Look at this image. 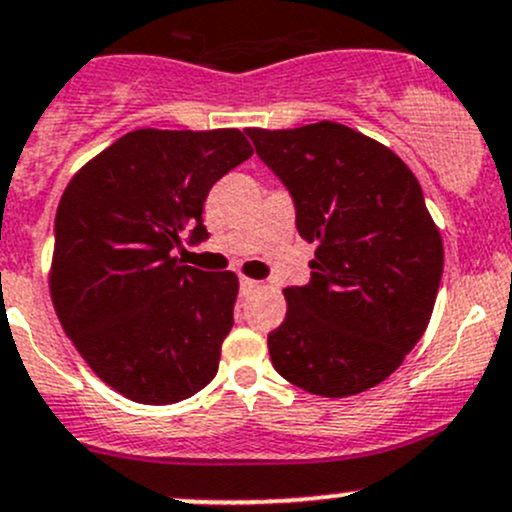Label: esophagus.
<instances>
[{
	"instance_id": "34e87169",
	"label": "esophagus",
	"mask_w": 512,
	"mask_h": 512,
	"mask_svg": "<svg viewBox=\"0 0 512 512\" xmlns=\"http://www.w3.org/2000/svg\"><path fill=\"white\" fill-rule=\"evenodd\" d=\"M257 289H260V282H255V279H247V277L240 279V294H242V297H250V294H255Z\"/></svg>"
}]
</instances>
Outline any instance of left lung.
Listing matches in <instances>:
<instances>
[{
	"label": "left lung",
	"mask_w": 512,
	"mask_h": 512,
	"mask_svg": "<svg viewBox=\"0 0 512 512\" xmlns=\"http://www.w3.org/2000/svg\"><path fill=\"white\" fill-rule=\"evenodd\" d=\"M247 137L316 245L309 284L284 289L287 316L267 336L274 370L321 397L383 383L427 331L444 272L422 186L395 152L338 122Z\"/></svg>",
	"instance_id": "8db88e82"
}]
</instances>
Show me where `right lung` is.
<instances>
[{"label": "right lung", "mask_w": 512, "mask_h": 512, "mask_svg": "<svg viewBox=\"0 0 512 512\" xmlns=\"http://www.w3.org/2000/svg\"><path fill=\"white\" fill-rule=\"evenodd\" d=\"M250 157L240 129H134L63 191L53 306L85 363L129 400L174 405L218 373L238 277L181 265L176 252L208 238V191Z\"/></svg>", "instance_id": "obj_1"}]
</instances>
